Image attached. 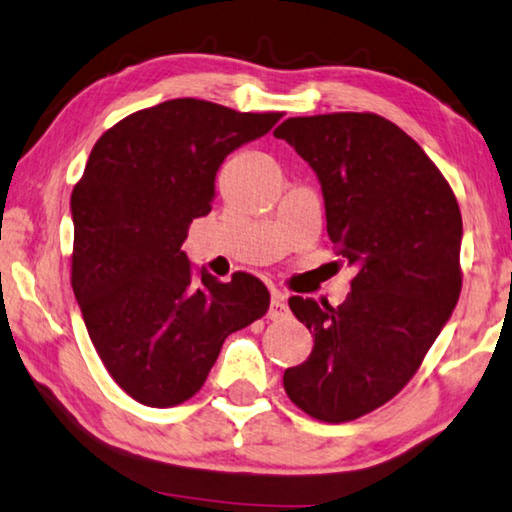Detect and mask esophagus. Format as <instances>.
I'll use <instances>...</instances> for the list:
<instances>
[{
  "label": "esophagus",
  "mask_w": 512,
  "mask_h": 512,
  "mask_svg": "<svg viewBox=\"0 0 512 512\" xmlns=\"http://www.w3.org/2000/svg\"><path fill=\"white\" fill-rule=\"evenodd\" d=\"M288 316V306L283 302V295L279 290H272V300H270V311H267V318L270 320H283Z\"/></svg>",
  "instance_id": "obj_1"
}]
</instances>
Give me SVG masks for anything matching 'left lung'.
Listing matches in <instances>:
<instances>
[{"label": "left lung", "mask_w": 512, "mask_h": 512, "mask_svg": "<svg viewBox=\"0 0 512 512\" xmlns=\"http://www.w3.org/2000/svg\"><path fill=\"white\" fill-rule=\"evenodd\" d=\"M274 137L316 171L329 240L357 270L343 304L288 300L313 350L283 373V389L313 419L355 421L412 380L458 304L460 206L435 162L384 116H295Z\"/></svg>", "instance_id": "1"}]
</instances>
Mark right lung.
Wrapping results in <instances>:
<instances>
[{
  "mask_svg": "<svg viewBox=\"0 0 512 512\" xmlns=\"http://www.w3.org/2000/svg\"><path fill=\"white\" fill-rule=\"evenodd\" d=\"M281 116L196 98L139 109L96 141L73 187V293L107 373L141 405L190 400L226 336L270 309L254 274L219 281L180 245L212 210L224 157Z\"/></svg>",
  "mask_w": 512,
  "mask_h": 512,
  "instance_id": "right-lung-1",
  "label": "right lung"
}]
</instances>
